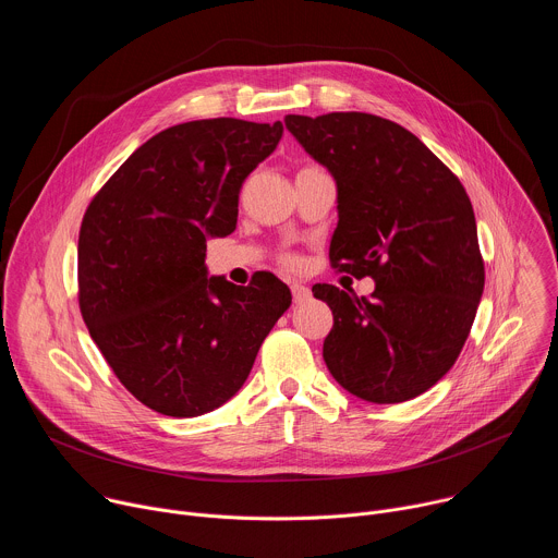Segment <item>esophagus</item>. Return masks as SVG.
Instances as JSON below:
<instances>
[{"label":"esophagus","mask_w":558,"mask_h":558,"mask_svg":"<svg viewBox=\"0 0 558 558\" xmlns=\"http://www.w3.org/2000/svg\"><path fill=\"white\" fill-rule=\"evenodd\" d=\"M291 295H293V302H295V304H302L304 300H308L311 291H308V287H304V284H300V282H293V284H291Z\"/></svg>","instance_id":"obj_1"}]
</instances>
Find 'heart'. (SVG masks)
Returning <instances> with one entry per match:
<instances>
[{
    "instance_id": "1",
    "label": "heart",
    "mask_w": 558,
    "mask_h": 558,
    "mask_svg": "<svg viewBox=\"0 0 558 558\" xmlns=\"http://www.w3.org/2000/svg\"><path fill=\"white\" fill-rule=\"evenodd\" d=\"M282 263H284L287 267H298V265H300L298 256H293V254H287V256H282Z\"/></svg>"
}]
</instances>
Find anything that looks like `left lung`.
<instances>
[{
  "label": "left lung",
  "instance_id": "1",
  "mask_svg": "<svg viewBox=\"0 0 558 558\" xmlns=\"http://www.w3.org/2000/svg\"><path fill=\"white\" fill-rule=\"evenodd\" d=\"M338 183L331 267L371 276V300L333 284L313 295L333 311L323 355L360 400L400 404L457 362L486 269L461 181L407 128L366 112L284 117Z\"/></svg>",
  "mask_w": 558,
  "mask_h": 558
}]
</instances>
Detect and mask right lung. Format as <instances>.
<instances>
[{
	"label": "right lung",
	"mask_w": 558,
	"mask_h": 558,
	"mask_svg": "<svg viewBox=\"0 0 558 558\" xmlns=\"http://www.w3.org/2000/svg\"><path fill=\"white\" fill-rule=\"evenodd\" d=\"M280 136V121L172 125L145 141L84 214L78 308L119 381L156 413L222 407L291 304L269 271L247 287L205 271V241L235 229L238 194Z\"/></svg>",
	"instance_id": "obj_1"
}]
</instances>
